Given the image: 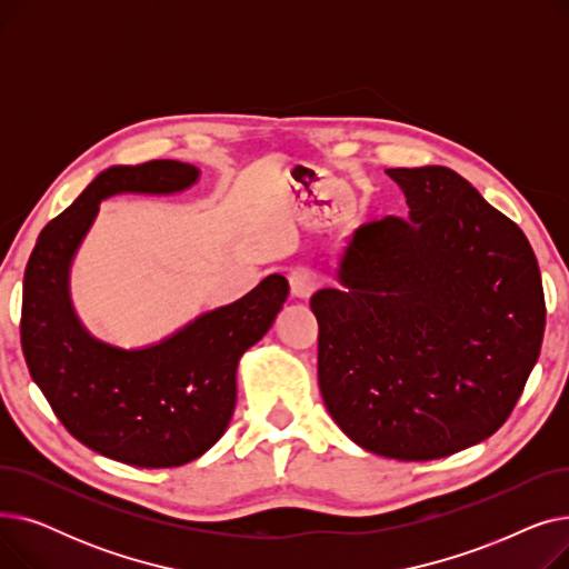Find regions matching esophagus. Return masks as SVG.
<instances>
[{"label": "esophagus", "mask_w": 569, "mask_h": 569, "mask_svg": "<svg viewBox=\"0 0 569 569\" xmlns=\"http://www.w3.org/2000/svg\"><path fill=\"white\" fill-rule=\"evenodd\" d=\"M288 283H290V295L297 297V300H307V297H311L316 290V277L309 272V269H292L288 274Z\"/></svg>", "instance_id": "esophagus-1"}]
</instances>
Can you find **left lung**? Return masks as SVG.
<instances>
[{
    "label": "left lung",
    "mask_w": 569,
    "mask_h": 569,
    "mask_svg": "<svg viewBox=\"0 0 569 569\" xmlns=\"http://www.w3.org/2000/svg\"><path fill=\"white\" fill-rule=\"evenodd\" d=\"M408 219L357 228L311 297L318 382L367 452L431 461L496 433L540 357L545 290L521 228L445 166L385 170Z\"/></svg>",
    "instance_id": "8db88e82"
}]
</instances>
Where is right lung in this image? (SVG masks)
Returning <instances> with one entry per match:
<instances>
[{
	"label": "right lung",
	"mask_w": 569,
	"mask_h": 569,
	"mask_svg": "<svg viewBox=\"0 0 569 569\" xmlns=\"http://www.w3.org/2000/svg\"><path fill=\"white\" fill-rule=\"evenodd\" d=\"M198 177L196 166L168 159L103 170L43 228L24 269L20 341L32 380L76 440L138 468L184 466L226 433L239 357L267 335L288 297V281L269 274L242 300L138 350L84 330L71 305L69 272L101 200L179 193Z\"/></svg>",
	"instance_id": "right-lung-1"
}]
</instances>
